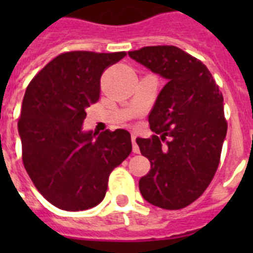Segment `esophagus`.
I'll return each instance as SVG.
<instances>
[{"label":"esophagus","mask_w":253,"mask_h":253,"mask_svg":"<svg viewBox=\"0 0 253 253\" xmlns=\"http://www.w3.org/2000/svg\"><path fill=\"white\" fill-rule=\"evenodd\" d=\"M135 139H137V135L135 134H131V143H133V153H139V147H138L137 142H135Z\"/></svg>","instance_id":"1"}]
</instances>
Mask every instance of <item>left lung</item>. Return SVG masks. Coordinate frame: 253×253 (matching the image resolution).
Masks as SVG:
<instances>
[{
	"mask_svg": "<svg viewBox=\"0 0 253 253\" xmlns=\"http://www.w3.org/2000/svg\"><path fill=\"white\" fill-rule=\"evenodd\" d=\"M128 54L167 80L148 116L156 135L137 138L151 162L139 180L140 194L162 209H182L202 196L219 166L228 128L223 95L202 60L177 46H144Z\"/></svg>",
	"mask_w": 253,
	"mask_h": 253,
	"instance_id": "left-lung-1",
	"label": "left lung"
}]
</instances>
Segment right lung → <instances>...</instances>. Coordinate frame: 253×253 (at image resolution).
I'll use <instances>...</instances> for the list:
<instances>
[{"instance_id": "add662e5", "label": "right lung", "mask_w": 253, "mask_h": 253, "mask_svg": "<svg viewBox=\"0 0 253 253\" xmlns=\"http://www.w3.org/2000/svg\"><path fill=\"white\" fill-rule=\"evenodd\" d=\"M125 51H66L29 84L17 128L22 162L50 204L68 211L104 200L111 171L131 152L129 131L82 130L86 109L100 97V78Z\"/></svg>"}]
</instances>
